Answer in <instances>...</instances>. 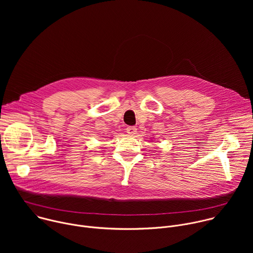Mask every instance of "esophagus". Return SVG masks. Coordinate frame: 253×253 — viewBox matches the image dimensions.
<instances>
[{
  "label": "esophagus",
  "mask_w": 253,
  "mask_h": 253,
  "mask_svg": "<svg viewBox=\"0 0 253 253\" xmlns=\"http://www.w3.org/2000/svg\"><path fill=\"white\" fill-rule=\"evenodd\" d=\"M126 131H127V133H128V134L134 135V134H136L137 129H136L134 126H128V127L126 128Z\"/></svg>",
  "instance_id": "34e87169"
}]
</instances>
